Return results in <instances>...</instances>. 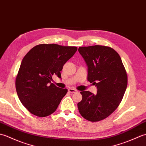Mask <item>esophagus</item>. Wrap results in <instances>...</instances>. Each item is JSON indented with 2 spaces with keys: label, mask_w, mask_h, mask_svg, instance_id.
<instances>
[{
  "label": "esophagus",
  "mask_w": 146,
  "mask_h": 146,
  "mask_svg": "<svg viewBox=\"0 0 146 146\" xmlns=\"http://www.w3.org/2000/svg\"><path fill=\"white\" fill-rule=\"evenodd\" d=\"M68 92H69L70 93H76L77 92L76 90L75 89H73V88H69L68 89Z\"/></svg>",
  "instance_id": "1"
}]
</instances>
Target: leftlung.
<instances>
[{
	"mask_svg": "<svg viewBox=\"0 0 146 146\" xmlns=\"http://www.w3.org/2000/svg\"><path fill=\"white\" fill-rule=\"evenodd\" d=\"M78 51L88 66V82L97 88L96 95L80 92L78 110L85 119L98 122L119 107L127 86V75L119 54L111 48L95 45L80 47Z\"/></svg>",
	"mask_w": 146,
	"mask_h": 146,
	"instance_id": "8db88e82",
	"label": "left lung"
}]
</instances>
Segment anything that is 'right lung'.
<instances>
[{"label":"right lung","instance_id":"right-lung-1","mask_svg":"<svg viewBox=\"0 0 146 146\" xmlns=\"http://www.w3.org/2000/svg\"><path fill=\"white\" fill-rule=\"evenodd\" d=\"M76 51L75 46L41 44L24 57L15 79V88L22 104L29 112L44 117L57 109L68 90L52 83V76L61 78L63 65Z\"/></svg>","mask_w":146,"mask_h":146}]
</instances>
